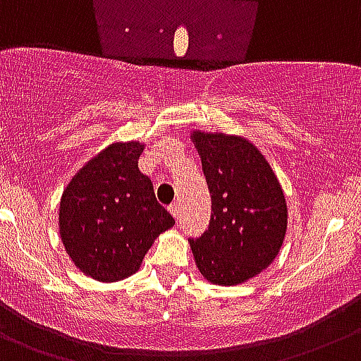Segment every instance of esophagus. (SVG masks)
Listing matches in <instances>:
<instances>
[{
	"mask_svg": "<svg viewBox=\"0 0 361 361\" xmlns=\"http://www.w3.org/2000/svg\"><path fill=\"white\" fill-rule=\"evenodd\" d=\"M168 211L171 212V216H173L175 219L180 218V204H178V202H173V204H171L170 207H168Z\"/></svg>",
	"mask_w": 361,
	"mask_h": 361,
	"instance_id": "esophagus-1",
	"label": "esophagus"
}]
</instances>
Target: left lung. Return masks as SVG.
<instances>
[{"label": "left lung", "instance_id": "obj_1", "mask_svg": "<svg viewBox=\"0 0 361 361\" xmlns=\"http://www.w3.org/2000/svg\"><path fill=\"white\" fill-rule=\"evenodd\" d=\"M209 193L211 221L190 239L198 271L212 286L232 287L262 273L287 232V202L264 154L248 138L191 131Z\"/></svg>", "mask_w": 361, "mask_h": 361}]
</instances>
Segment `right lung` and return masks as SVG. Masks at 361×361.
Instances as JSON below:
<instances>
[{"label": "right lung", "instance_id": "add662e5", "mask_svg": "<svg viewBox=\"0 0 361 361\" xmlns=\"http://www.w3.org/2000/svg\"><path fill=\"white\" fill-rule=\"evenodd\" d=\"M145 143L115 142L87 161L60 198L58 228L68 259L97 281L140 269L159 234L175 225L138 168Z\"/></svg>", "mask_w": 361, "mask_h": 361}]
</instances>
